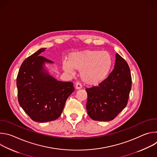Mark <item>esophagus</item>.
Segmentation results:
<instances>
[{"mask_svg": "<svg viewBox=\"0 0 157 157\" xmlns=\"http://www.w3.org/2000/svg\"><path fill=\"white\" fill-rule=\"evenodd\" d=\"M75 88H76V89H81V88H82V85H81V84L80 82H77L76 83V84H75Z\"/></svg>", "mask_w": 157, "mask_h": 157, "instance_id": "1", "label": "esophagus"}]
</instances>
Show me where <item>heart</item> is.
Segmentation results:
<instances>
[{
	"instance_id": "b5f03b06",
	"label": "heart",
	"mask_w": 157,
	"mask_h": 157,
	"mask_svg": "<svg viewBox=\"0 0 157 157\" xmlns=\"http://www.w3.org/2000/svg\"><path fill=\"white\" fill-rule=\"evenodd\" d=\"M112 65L113 59L108 52L86 50L70 53L68 62H63L62 68L70 75L74 74V70L80 71V78L84 83L96 86L106 78Z\"/></svg>"
}]
</instances>
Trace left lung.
Wrapping results in <instances>:
<instances>
[{
    "label": "left lung",
    "mask_w": 157,
    "mask_h": 157,
    "mask_svg": "<svg viewBox=\"0 0 157 157\" xmlns=\"http://www.w3.org/2000/svg\"><path fill=\"white\" fill-rule=\"evenodd\" d=\"M132 78L127 63L116 54L114 68L98 86L87 88L86 109L93 120H113L126 107L131 90Z\"/></svg>",
    "instance_id": "obj_1"
}]
</instances>
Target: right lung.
<instances>
[{
	"label": "right lung",
	"mask_w": 157,
	"mask_h": 157,
	"mask_svg": "<svg viewBox=\"0 0 157 157\" xmlns=\"http://www.w3.org/2000/svg\"><path fill=\"white\" fill-rule=\"evenodd\" d=\"M45 50L40 48L25 59L17 78L20 105L33 121L41 123L58 119L75 91L72 82L58 81L50 75L46 64L53 62L40 56Z\"/></svg>",
	"instance_id": "obj_1"
}]
</instances>
